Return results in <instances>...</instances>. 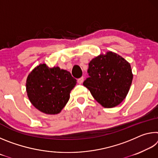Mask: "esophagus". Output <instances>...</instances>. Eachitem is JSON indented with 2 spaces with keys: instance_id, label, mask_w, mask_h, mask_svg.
I'll return each instance as SVG.
<instances>
[{
  "instance_id": "1",
  "label": "esophagus",
  "mask_w": 158,
  "mask_h": 158,
  "mask_svg": "<svg viewBox=\"0 0 158 158\" xmlns=\"http://www.w3.org/2000/svg\"><path fill=\"white\" fill-rule=\"evenodd\" d=\"M84 77H81V78H79L78 80H77V82H78L79 84H81L82 83L84 82Z\"/></svg>"
}]
</instances>
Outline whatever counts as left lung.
Instances as JSON below:
<instances>
[{
    "instance_id": "8db88e82",
    "label": "left lung",
    "mask_w": 158,
    "mask_h": 158,
    "mask_svg": "<svg viewBox=\"0 0 158 158\" xmlns=\"http://www.w3.org/2000/svg\"><path fill=\"white\" fill-rule=\"evenodd\" d=\"M88 73L89 77L83 84L105 108L114 107L123 101L133 79L130 64L112 52L93 58L89 63Z\"/></svg>"
}]
</instances>
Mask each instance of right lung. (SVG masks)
I'll list each match as a JSON object with an SVG mask.
<instances>
[{"mask_svg": "<svg viewBox=\"0 0 158 158\" xmlns=\"http://www.w3.org/2000/svg\"><path fill=\"white\" fill-rule=\"evenodd\" d=\"M77 80L59 67L40 64L28 75L26 92L35 107L46 114H59L69 99Z\"/></svg>", "mask_w": 158, "mask_h": 158, "instance_id": "right-lung-1", "label": "right lung"}]
</instances>
